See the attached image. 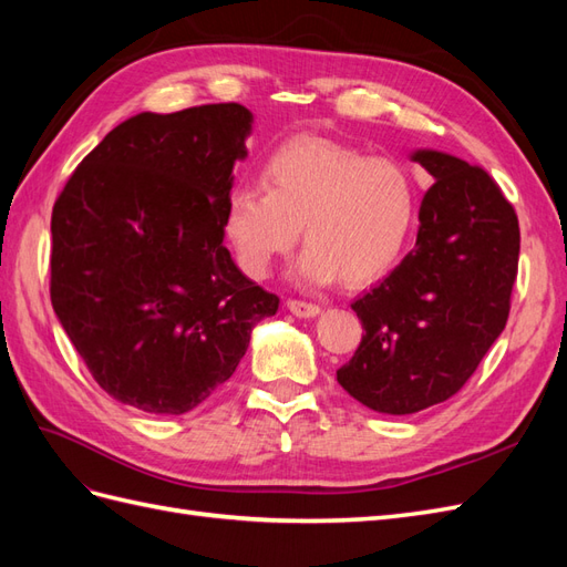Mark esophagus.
<instances>
[{
	"label": "esophagus",
	"mask_w": 567,
	"mask_h": 567,
	"mask_svg": "<svg viewBox=\"0 0 567 567\" xmlns=\"http://www.w3.org/2000/svg\"><path fill=\"white\" fill-rule=\"evenodd\" d=\"M286 307L290 312H293L296 317H300V319H312V317H317L319 312H321V307L319 305H315V302H305V300H286Z\"/></svg>",
	"instance_id": "obj_1"
}]
</instances>
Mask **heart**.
<instances>
[{
    "instance_id": "1",
    "label": "heart",
    "mask_w": 567,
    "mask_h": 567,
    "mask_svg": "<svg viewBox=\"0 0 567 567\" xmlns=\"http://www.w3.org/2000/svg\"><path fill=\"white\" fill-rule=\"evenodd\" d=\"M262 186H236L225 234L252 279L296 248L305 252L298 281L326 286L342 277L364 286L398 262L416 219V184L409 169L326 136L296 134L269 153Z\"/></svg>"
}]
</instances>
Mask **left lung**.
Segmentation results:
<instances>
[{
  "mask_svg": "<svg viewBox=\"0 0 567 567\" xmlns=\"http://www.w3.org/2000/svg\"><path fill=\"white\" fill-rule=\"evenodd\" d=\"M433 175L416 246L352 302L362 342L338 383L357 402L404 416L456 394L504 331L518 277L520 227L483 167L416 151Z\"/></svg>",
  "mask_w": 567,
  "mask_h": 567,
  "instance_id": "left-lung-1",
  "label": "left lung"
}]
</instances>
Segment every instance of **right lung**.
<instances>
[{"label": "right lung", "instance_id": "1", "mask_svg": "<svg viewBox=\"0 0 567 567\" xmlns=\"http://www.w3.org/2000/svg\"><path fill=\"white\" fill-rule=\"evenodd\" d=\"M241 104L140 113L111 130L51 213V305L94 381L146 414L177 416L231 379L279 296L225 248Z\"/></svg>", "mask_w": 567, "mask_h": 567}]
</instances>
